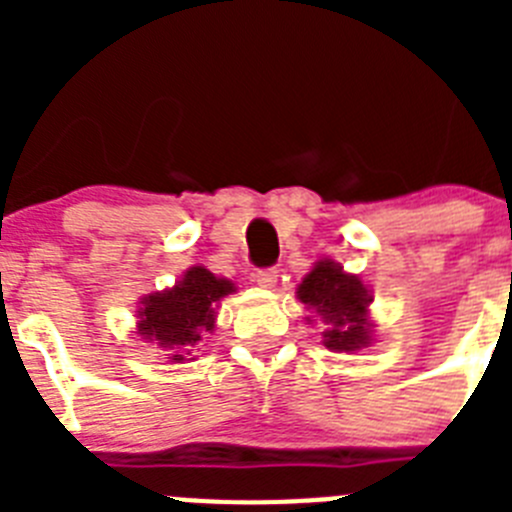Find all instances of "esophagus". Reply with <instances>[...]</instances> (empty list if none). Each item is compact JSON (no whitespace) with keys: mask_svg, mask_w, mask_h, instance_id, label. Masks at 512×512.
Here are the masks:
<instances>
[{"mask_svg":"<svg viewBox=\"0 0 512 512\" xmlns=\"http://www.w3.org/2000/svg\"><path fill=\"white\" fill-rule=\"evenodd\" d=\"M277 277H279V271L271 266V269L256 271V274H253V282L259 284V287H274V284H277Z\"/></svg>","mask_w":512,"mask_h":512,"instance_id":"obj_1","label":"esophagus"}]
</instances>
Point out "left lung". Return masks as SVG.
<instances>
[{
	"instance_id": "8db88e82",
	"label": "left lung",
	"mask_w": 512,
	"mask_h": 512,
	"mask_svg": "<svg viewBox=\"0 0 512 512\" xmlns=\"http://www.w3.org/2000/svg\"><path fill=\"white\" fill-rule=\"evenodd\" d=\"M297 297L312 310H318L330 323L325 330V346L333 351H356L369 343V323H366V305L369 295L359 277L343 274L341 266L333 261H320L315 269L302 279Z\"/></svg>"
}]
</instances>
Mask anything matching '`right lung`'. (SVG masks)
Returning <instances> with one entry per match:
<instances>
[{
    "instance_id": "add662e5",
    "label": "right lung",
    "mask_w": 512,
    "mask_h": 512,
    "mask_svg": "<svg viewBox=\"0 0 512 512\" xmlns=\"http://www.w3.org/2000/svg\"><path fill=\"white\" fill-rule=\"evenodd\" d=\"M228 279H217L202 266H192L174 289L143 300L138 330L140 336L158 341V346L182 348L202 341V333L215 328V307L233 292ZM182 361V354H171Z\"/></svg>"
}]
</instances>
